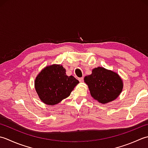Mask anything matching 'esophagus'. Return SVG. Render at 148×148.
Segmentation results:
<instances>
[{"mask_svg":"<svg viewBox=\"0 0 148 148\" xmlns=\"http://www.w3.org/2000/svg\"><path fill=\"white\" fill-rule=\"evenodd\" d=\"M78 80H79L80 82H82L83 81H84V78H83V77L79 78H78Z\"/></svg>","mask_w":148,"mask_h":148,"instance_id":"34e87169","label":"esophagus"}]
</instances>
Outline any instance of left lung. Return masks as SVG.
Instances as JSON below:
<instances>
[{
	"label": "left lung",
	"mask_w": 148,
	"mask_h": 148,
	"mask_svg": "<svg viewBox=\"0 0 148 148\" xmlns=\"http://www.w3.org/2000/svg\"><path fill=\"white\" fill-rule=\"evenodd\" d=\"M84 82L93 99L102 104L116 99L123 88V80L119 75L103 67L93 69L91 75L84 77Z\"/></svg>",
	"instance_id": "1"
}]
</instances>
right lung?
<instances>
[{
	"instance_id": "obj_1",
	"label": "right lung",
	"mask_w": 148,
	"mask_h": 148,
	"mask_svg": "<svg viewBox=\"0 0 148 148\" xmlns=\"http://www.w3.org/2000/svg\"><path fill=\"white\" fill-rule=\"evenodd\" d=\"M79 81L74 77H68L61 64L47 66L36 77V91L42 102L54 105L70 95Z\"/></svg>"
}]
</instances>
